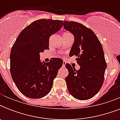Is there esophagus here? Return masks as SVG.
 Wrapping results in <instances>:
<instances>
[{
  "label": "esophagus",
  "instance_id": "obj_1",
  "mask_svg": "<svg viewBox=\"0 0 120 120\" xmlns=\"http://www.w3.org/2000/svg\"><path fill=\"white\" fill-rule=\"evenodd\" d=\"M65 64H66V62H63V65H62V67H65Z\"/></svg>",
  "mask_w": 120,
  "mask_h": 120
}]
</instances>
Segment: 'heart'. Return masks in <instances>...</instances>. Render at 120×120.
<instances>
[{"mask_svg":"<svg viewBox=\"0 0 120 120\" xmlns=\"http://www.w3.org/2000/svg\"><path fill=\"white\" fill-rule=\"evenodd\" d=\"M68 34V33H67V32H65V33H64V34ZM64 34H63V35H64Z\"/></svg>","mask_w":120,"mask_h":120,"instance_id":"1","label":"heart"}]
</instances>
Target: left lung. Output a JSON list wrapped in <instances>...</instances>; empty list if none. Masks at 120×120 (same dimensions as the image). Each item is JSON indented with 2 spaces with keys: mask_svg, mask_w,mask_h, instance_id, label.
<instances>
[{
  "mask_svg": "<svg viewBox=\"0 0 120 120\" xmlns=\"http://www.w3.org/2000/svg\"><path fill=\"white\" fill-rule=\"evenodd\" d=\"M64 29L74 36L70 55H76L80 69L65 65L68 75L65 78L68 90L74 98L86 100L94 97L104 81L106 63L100 41L95 33L82 23L64 22Z\"/></svg>",
  "mask_w": 120,
  "mask_h": 120,
  "instance_id": "obj_1",
  "label": "left lung"
}]
</instances>
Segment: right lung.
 <instances>
[{
	"mask_svg": "<svg viewBox=\"0 0 120 120\" xmlns=\"http://www.w3.org/2000/svg\"><path fill=\"white\" fill-rule=\"evenodd\" d=\"M62 20L40 19L26 27L16 39L10 52V73L20 92L40 98L50 91L63 60L52 58L41 62L40 53L49 49V37L60 30Z\"/></svg>",
	"mask_w": 120,
	"mask_h": 120,
	"instance_id": "right-lung-1",
	"label": "right lung"
}]
</instances>
